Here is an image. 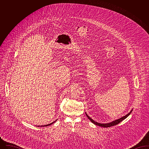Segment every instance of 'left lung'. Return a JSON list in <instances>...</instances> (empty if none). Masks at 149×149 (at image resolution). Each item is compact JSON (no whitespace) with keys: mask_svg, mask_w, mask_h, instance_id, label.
Listing matches in <instances>:
<instances>
[{"mask_svg":"<svg viewBox=\"0 0 149 149\" xmlns=\"http://www.w3.org/2000/svg\"><path fill=\"white\" fill-rule=\"evenodd\" d=\"M132 111V110L130 113H128L127 114H126V116H125L121 117L120 119H118V120H114L113 122H111V123H98V122H97L93 120L90 117H89V116L87 115V114L86 113V115L87 117L88 118V119H89V120H91V121L92 123H93L94 124H95V125H97V126H100V127H111V126H115V125H118L119 123H120L121 121H122L123 120H125V118H126L128 116L131 114Z\"/></svg>","mask_w":149,"mask_h":149,"instance_id":"obj_1","label":"left lung"}]
</instances>
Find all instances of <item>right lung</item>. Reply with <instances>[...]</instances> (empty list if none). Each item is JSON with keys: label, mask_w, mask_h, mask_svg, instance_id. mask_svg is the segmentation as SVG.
<instances>
[{"label": "right lung", "mask_w": 149, "mask_h": 149, "mask_svg": "<svg viewBox=\"0 0 149 149\" xmlns=\"http://www.w3.org/2000/svg\"><path fill=\"white\" fill-rule=\"evenodd\" d=\"M54 123V122H52L51 123H50V124H48V125H44V126H41V127H44V126H45H45H50V125H52V123Z\"/></svg>", "instance_id": "add662e5"}]
</instances>
